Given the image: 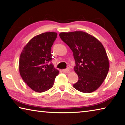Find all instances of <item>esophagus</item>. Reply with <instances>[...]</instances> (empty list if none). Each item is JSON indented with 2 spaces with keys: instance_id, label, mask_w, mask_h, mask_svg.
Returning <instances> with one entry per match:
<instances>
[{
  "instance_id": "esophagus-1",
  "label": "esophagus",
  "mask_w": 125,
  "mask_h": 125,
  "mask_svg": "<svg viewBox=\"0 0 125 125\" xmlns=\"http://www.w3.org/2000/svg\"><path fill=\"white\" fill-rule=\"evenodd\" d=\"M62 71L64 73H68L70 72V69L69 68H67V69H62Z\"/></svg>"
}]
</instances>
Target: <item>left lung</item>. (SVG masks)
<instances>
[{"label": "left lung", "mask_w": 125, "mask_h": 125, "mask_svg": "<svg viewBox=\"0 0 125 125\" xmlns=\"http://www.w3.org/2000/svg\"><path fill=\"white\" fill-rule=\"evenodd\" d=\"M60 37L73 52L75 72L78 81L73 87L80 92L95 91L104 81L109 70V61L103 44L83 31L61 32Z\"/></svg>", "instance_id": "obj_1"}]
</instances>
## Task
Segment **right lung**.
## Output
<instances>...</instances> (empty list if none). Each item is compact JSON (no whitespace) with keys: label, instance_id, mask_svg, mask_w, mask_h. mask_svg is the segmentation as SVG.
<instances>
[{"label":"right lung","instance_id":"1","mask_svg":"<svg viewBox=\"0 0 125 125\" xmlns=\"http://www.w3.org/2000/svg\"><path fill=\"white\" fill-rule=\"evenodd\" d=\"M55 32L42 33L33 37L23 48L19 59L21 77L31 89L37 93L51 88L59 74L52 63L51 47L57 38Z\"/></svg>","mask_w":125,"mask_h":125}]
</instances>
